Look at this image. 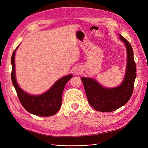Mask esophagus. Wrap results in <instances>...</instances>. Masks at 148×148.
Here are the masks:
<instances>
[{"label":"esophagus","mask_w":148,"mask_h":148,"mask_svg":"<svg viewBox=\"0 0 148 148\" xmlns=\"http://www.w3.org/2000/svg\"><path fill=\"white\" fill-rule=\"evenodd\" d=\"M75 71H76V73H77V74H79V73H80V71L79 69H77Z\"/></svg>","instance_id":"obj_1"}]
</instances>
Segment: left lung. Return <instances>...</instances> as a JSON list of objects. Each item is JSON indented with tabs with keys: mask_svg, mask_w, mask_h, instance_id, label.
I'll return each instance as SVG.
<instances>
[{
	"mask_svg": "<svg viewBox=\"0 0 148 148\" xmlns=\"http://www.w3.org/2000/svg\"><path fill=\"white\" fill-rule=\"evenodd\" d=\"M119 38L126 47L127 63L125 75L119 86L105 88L92 78L81 77L89 104L97 111L110 112L125 105L133 92L136 77V65L134 53L130 42L119 34Z\"/></svg>",
	"mask_w": 148,
	"mask_h": 148,
	"instance_id": "left-lung-1",
	"label": "left lung"
}]
</instances>
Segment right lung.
<instances>
[{"mask_svg": "<svg viewBox=\"0 0 148 148\" xmlns=\"http://www.w3.org/2000/svg\"><path fill=\"white\" fill-rule=\"evenodd\" d=\"M18 47L19 45L14 51L11 57V80L21 104L28 112L36 116L47 117L55 114L61 107L62 93L65 84L73 75L69 74L62 77L42 94L34 95L27 94L18 86L15 78V56Z\"/></svg>", "mask_w": 148, "mask_h": 148, "instance_id": "1", "label": "right lung"}]
</instances>
